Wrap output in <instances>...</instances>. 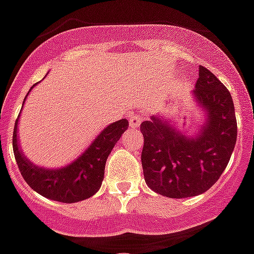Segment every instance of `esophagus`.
<instances>
[{"label":"esophagus","mask_w":254,"mask_h":254,"mask_svg":"<svg viewBox=\"0 0 254 254\" xmlns=\"http://www.w3.org/2000/svg\"><path fill=\"white\" fill-rule=\"evenodd\" d=\"M140 121H142L140 115H138L137 112H130V116H129V124H130V127L137 129V127L140 125Z\"/></svg>","instance_id":"1"}]
</instances>
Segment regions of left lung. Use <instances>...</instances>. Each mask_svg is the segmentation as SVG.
Returning a JSON list of instances; mask_svg holds the SVG:
<instances>
[{"mask_svg": "<svg viewBox=\"0 0 254 254\" xmlns=\"http://www.w3.org/2000/svg\"><path fill=\"white\" fill-rule=\"evenodd\" d=\"M193 94L208 116L197 137H186L156 116L140 124L144 181L152 191L172 199L209 190L227 167L236 143L238 125L231 94L203 65L199 67Z\"/></svg>", "mask_w": 254, "mask_h": 254, "instance_id": "1", "label": "left lung"}]
</instances>
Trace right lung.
Masks as SVG:
<instances>
[{"instance_id":"add662e5","label":"right lung","mask_w":254,"mask_h":254,"mask_svg":"<svg viewBox=\"0 0 254 254\" xmlns=\"http://www.w3.org/2000/svg\"><path fill=\"white\" fill-rule=\"evenodd\" d=\"M127 127V119L108 125L76 161L62 169L38 168L23 156L16 137L18 120L12 134V150L20 174L31 189L55 201L76 203L90 197L101 189L108 155Z\"/></svg>"}]
</instances>
